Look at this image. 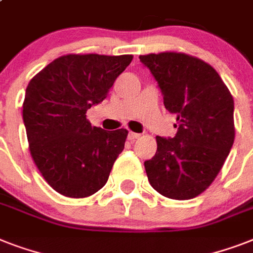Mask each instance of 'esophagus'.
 Returning <instances> with one entry per match:
<instances>
[{"mask_svg":"<svg viewBox=\"0 0 253 253\" xmlns=\"http://www.w3.org/2000/svg\"><path fill=\"white\" fill-rule=\"evenodd\" d=\"M139 138H140V135L136 134V132H130V134H128V140H130V142H135V140Z\"/></svg>","mask_w":253,"mask_h":253,"instance_id":"34e87169","label":"esophagus"}]
</instances>
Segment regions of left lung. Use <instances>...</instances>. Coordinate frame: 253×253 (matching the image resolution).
<instances>
[{"label":"left lung","mask_w":253,"mask_h":253,"mask_svg":"<svg viewBox=\"0 0 253 253\" xmlns=\"http://www.w3.org/2000/svg\"><path fill=\"white\" fill-rule=\"evenodd\" d=\"M139 59L178 123L174 138L156 136L158 151L144 162L148 181L164 197L194 198L215 180L234 144V98L215 69L198 57L167 51Z\"/></svg>","instance_id":"obj_1"}]
</instances>
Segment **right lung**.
<instances>
[{
	"label": "right lung",
	"instance_id": "1",
	"mask_svg": "<svg viewBox=\"0 0 253 253\" xmlns=\"http://www.w3.org/2000/svg\"><path fill=\"white\" fill-rule=\"evenodd\" d=\"M132 55L69 53L30 80L23 122L30 154L42 176L65 197L85 198L106 184L128 131L91 126L86 111L106 98Z\"/></svg>",
	"mask_w": 253,
	"mask_h": 253
}]
</instances>
